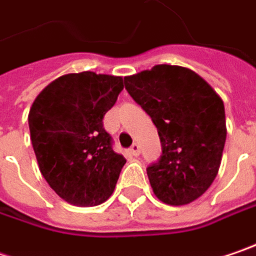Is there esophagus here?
Returning a JSON list of instances; mask_svg holds the SVG:
<instances>
[{"mask_svg": "<svg viewBox=\"0 0 256 256\" xmlns=\"http://www.w3.org/2000/svg\"><path fill=\"white\" fill-rule=\"evenodd\" d=\"M128 152H130L133 156H139V155H140V148H139V144H138V143H133V144L130 146Z\"/></svg>", "mask_w": 256, "mask_h": 256, "instance_id": "34e87169", "label": "esophagus"}]
</instances>
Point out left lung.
<instances>
[{
  "mask_svg": "<svg viewBox=\"0 0 256 256\" xmlns=\"http://www.w3.org/2000/svg\"><path fill=\"white\" fill-rule=\"evenodd\" d=\"M124 86L158 128L162 154L148 168L155 196L171 206L197 200L218 175L226 142L224 106L191 69L156 65Z\"/></svg>",
  "mask_w": 256,
  "mask_h": 256,
  "instance_id": "1",
  "label": "left lung"
}]
</instances>
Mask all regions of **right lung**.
<instances>
[{"label": "right lung", "instance_id": "right-lung-1", "mask_svg": "<svg viewBox=\"0 0 256 256\" xmlns=\"http://www.w3.org/2000/svg\"><path fill=\"white\" fill-rule=\"evenodd\" d=\"M122 90V76L69 74L49 84L30 108V139L40 172L74 206L104 203L126 164L102 126Z\"/></svg>", "mask_w": 256, "mask_h": 256}]
</instances>
